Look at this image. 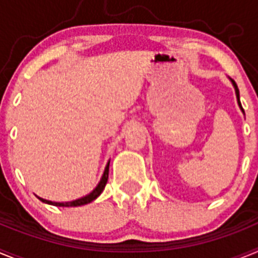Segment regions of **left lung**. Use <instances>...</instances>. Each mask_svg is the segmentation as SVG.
Segmentation results:
<instances>
[{
	"instance_id": "obj_1",
	"label": "left lung",
	"mask_w": 258,
	"mask_h": 258,
	"mask_svg": "<svg viewBox=\"0 0 258 258\" xmlns=\"http://www.w3.org/2000/svg\"><path fill=\"white\" fill-rule=\"evenodd\" d=\"M231 81H232V84H234V88H235V92H236V97H238V103H239V106H240L241 111H243V107H241V103H240V99H239V89H238V85H236V84H235V81H234V80H231Z\"/></svg>"
}]
</instances>
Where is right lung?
I'll return each instance as SVG.
<instances>
[{
  "label": "right lung",
  "mask_w": 258,
  "mask_h": 258,
  "mask_svg": "<svg viewBox=\"0 0 258 258\" xmlns=\"http://www.w3.org/2000/svg\"><path fill=\"white\" fill-rule=\"evenodd\" d=\"M108 169H109V161L108 164H107L106 169H104L103 175H102L101 182L98 183L97 187L93 190V192H90L89 195H86V197L81 198V199H77L75 200V202H68V203H52V202H49V200L41 199V198H38V199H40L41 202L47 203V204H52V206H56V207H79V206H84V204H88V203H92L93 200H95L99 195H101L102 191H103L104 187H106V183L107 181H108Z\"/></svg>",
  "instance_id": "right-lung-1"
}]
</instances>
